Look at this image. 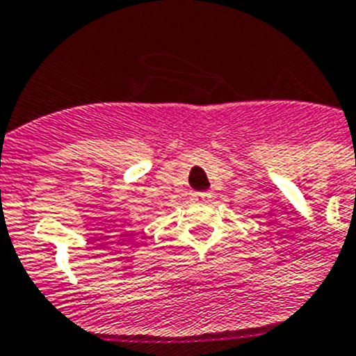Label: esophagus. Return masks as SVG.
I'll use <instances>...</instances> for the list:
<instances>
[{
	"instance_id": "obj_1",
	"label": "esophagus",
	"mask_w": 356,
	"mask_h": 356,
	"mask_svg": "<svg viewBox=\"0 0 356 356\" xmlns=\"http://www.w3.org/2000/svg\"><path fill=\"white\" fill-rule=\"evenodd\" d=\"M193 196L196 201H209L210 197H212V194L210 193H194Z\"/></svg>"
}]
</instances>
